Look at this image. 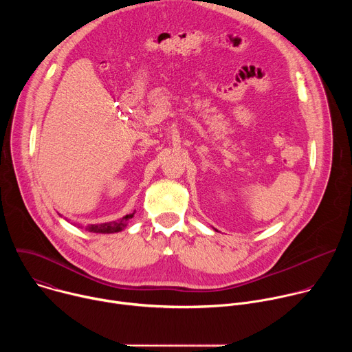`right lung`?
I'll use <instances>...</instances> for the list:
<instances>
[{
    "mask_svg": "<svg viewBox=\"0 0 352 352\" xmlns=\"http://www.w3.org/2000/svg\"><path fill=\"white\" fill-rule=\"evenodd\" d=\"M135 213L126 214L122 219L117 220V221H109V223H102V224H89L86 227V231L89 232H96V234H113V232H120L122 231L126 226L128 221L133 217Z\"/></svg>",
    "mask_w": 352,
    "mask_h": 352,
    "instance_id": "obj_1",
    "label": "right lung"
}]
</instances>
